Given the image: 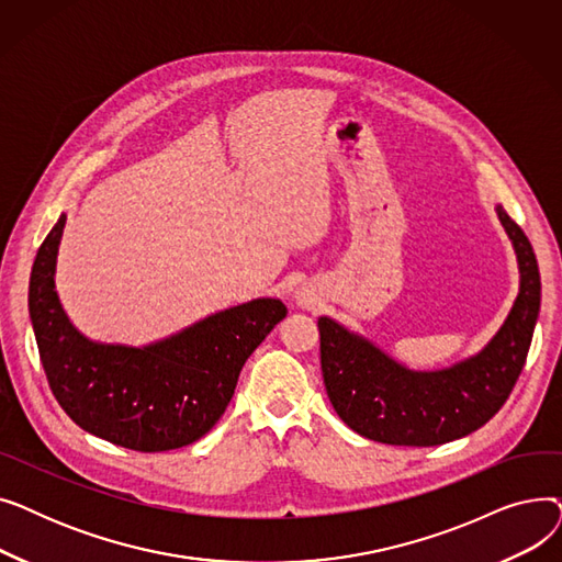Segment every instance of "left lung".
Wrapping results in <instances>:
<instances>
[{
  "label": "left lung",
  "mask_w": 562,
  "mask_h": 562,
  "mask_svg": "<svg viewBox=\"0 0 562 562\" xmlns=\"http://www.w3.org/2000/svg\"><path fill=\"white\" fill-rule=\"evenodd\" d=\"M519 261V293L479 356L441 371H409L369 339L321 316V371L341 422L373 441L437 447L485 426L524 369L540 314V271L524 229L496 206Z\"/></svg>",
  "instance_id": "8db88e82"
}]
</instances>
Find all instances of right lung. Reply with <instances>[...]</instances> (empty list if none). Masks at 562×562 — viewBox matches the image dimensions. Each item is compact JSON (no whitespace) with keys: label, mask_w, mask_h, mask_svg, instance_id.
I'll use <instances>...</instances> for the list:
<instances>
[{"label":"right lung","mask_w":562,"mask_h":562,"mask_svg":"<svg viewBox=\"0 0 562 562\" xmlns=\"http://www.w3.org/2000/svg\"><path fill=\"white\" fill-rule=\"evenodd\" d=\"M64 227L61 214L29 280V316L54 398L79 428L117 447L157 453L193 445L223 417L246 360L286 307L257 299L143 348L91 341L54 289Z\"/></svg>","instance_id":"add662e5"}]
</instances>
